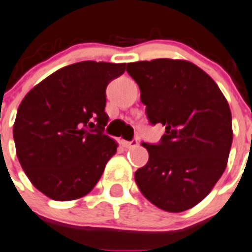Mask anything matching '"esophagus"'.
Here are the masks:
<instances>
[{
	"instance_id": "1",
	"label": "esophagus",
	"mask_w": 252,
	"mask_h": 252,
	"mask_svg": "<svg viewBox=\"0 0 252 252\" xmlns=\"http://www.w3.org/2000/svg\"><path fill=\"white\" fill-rule=\"evenodd\" d=\"M122 143L126 149H133V147H136L138 145V141L137 139H133V141H123Z\"/></svg>"
}]
</instances>
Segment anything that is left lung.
<instances>
[{"mask_svg": "<svg viewBox=\"0 0 252 252\" xmlns=\"http://www.w3.org/2000/svg\"><path fill=\"white\" fill-rule=\"evenodd\" d=\"M126 71L138 84L150 123L165 126L158 145L142 143L149 161L134 174L139 191L169 213L193 208L227 168L233 139L227 98L191 61H137Z\"/></svg>", "mask_w": 252, "mask_h": 252, "instance_id": "obj_1", "label": "left lung"}]
</instances>
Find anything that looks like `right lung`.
<instances>
[{
    "instance_id": "1",
    "label": "right lung",
    "mask_w": 252,
    "mask_h": 252,
    "mask_svg": "<svg viewBox=\"0 0 252 252\" xmlns=\"http://www.w3.org/2000/svg\"><path fill=\"white\" fill-rule=\"evenodd\" d=\"M126 63L82 61L61 67L25 94L14 123L16 155L38 191L55 201L90 193L118 143L102 130L106 87Z\"/></svg>"
}]
</instances>
